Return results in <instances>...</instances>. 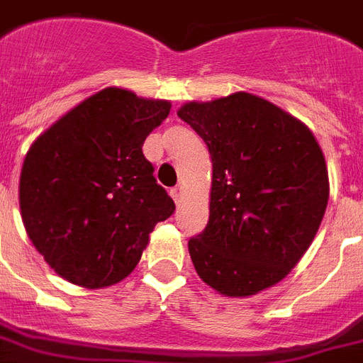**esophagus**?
<instances>
[{
    "label": "esophagus",
    "instance_id": "obj_1",
    "mask_svg": "<svg viewBox=\"0 0 363 363\" xmlns=\"http://www.w3.org/2000/svg\"><path fill=\"white\" fill-rule=\"evenodd\" d=\"M169 194H172L173 201H175L177 205H179V203L182 201V196H184V190H182V186H175V188H172V190H169Z\"/></svg>",
    "mask_w": 363,
    "mask_h": 363
}]
</instances>
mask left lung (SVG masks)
Returning a JSON list of instances; mask_svg holds the SVG:
<instances>
[{"mask_svg": "<svg viewBox=\"0 0 363 363\" xmlns=\"http://www.w3.org/2000/svg\"><path fill=\"white\" fill-rule=\"evenodd\" d=\"M212 158L210 216L188 251L203 282L249 297L284 279L318 233L328 172L312 130L247 92L179 108Z\"/></svg>", "mask_w": 363, "mask_h": 363, "instance_id": "obj_1", "label": "left lung"}]
</instances>
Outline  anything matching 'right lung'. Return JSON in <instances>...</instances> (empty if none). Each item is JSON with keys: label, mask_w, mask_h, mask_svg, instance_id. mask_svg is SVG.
Wrapping results in <instances>:
<instances>
[{"label": "right lung", "mask_w": 363, "mask_h": 363, "mask_svg": "<svg viewBox=\"0 0 363 363\" xmlns=\"http://www.w3.org/2000/svg\"><path fill=\"white\" fill-rule=\"evenodd\" d=\"M172 103L105 88L55 121L29 147L20 210L36 251L72 284L105 288L135 269L155 225L175 203L142 145Z\"/></svg>", "instance_id": "obj_1"}]
</instances>
